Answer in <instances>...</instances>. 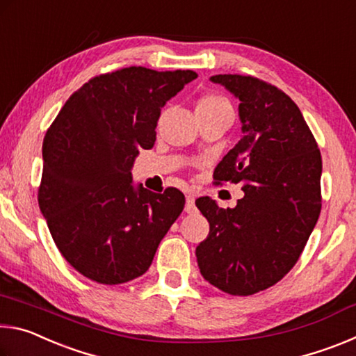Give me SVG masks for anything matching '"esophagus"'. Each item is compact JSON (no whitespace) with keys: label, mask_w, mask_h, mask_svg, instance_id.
Instances as JSON below:
<instances>
[{"label":"esophagus","mask_w":356,"mask_h":356,"mask_svg":"<svg viewBox=\"0 0 356 356\" xmlns=\"http://www.w3.org/2000/svg\"><path fill=\"white\" fill-rule=\"evenodd\" d=\"M186 204H185V212L186 213H193L196 212V206H195V195L193 193H186Z\"/></svg>","instance_id":"obj_1"}]
</instances>
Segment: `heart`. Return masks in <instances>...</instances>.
<instances>
[{
    "label": "heart",
    "instance_id": "heart-1",
    "mask_svg": "<svg viewBox=\"0 0 356 356\" xmlns=\"http://www.w3.org/2000/svg\"><path fill=\"white\" fill-rule=\"evenodd\" d=\"M229 104L226 99L220 97V95L209 94L197 102L196 111H216V110H229Z\"/></svg>",
    "mask_w": 356,
    "mask_h": 356
}]
</instances>
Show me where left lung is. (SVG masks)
<instances>
[{"label":"left lung","mask_w":356,"mask_h":356,"mask_svg":"<svg viewBox=\"0 0 356 356\" xmlns=\"http://www.w3.org/2000/svg\"><path fill=\"white\" fill-rule=\"evenodd\" d=\"M238 99L242 138L215 168V184H243L234 209L196 200L210 231L197 245L201 275L231 295H252L284 278L322 209L321 150L293 100L254 76L213 75Z\"/></svg>","instance_id":"8db88e82"}]
</instances>
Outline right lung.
Listing matches in <instances>:
<instances>
[{"instance_id": "1", "label": "right lung", "mask_w": 356, "mask_h": 356, "mask_svg": "<svg viewBox=\"0 0 356 356\" xmlns=\"http://www.w3.org/2000/svg\"><path fill=\"white\" fill-rule=\"evenodd\" d=\"M196 76L146 67L94 76L47 130L39 207L58 250L86 278L113 286L146 273L182 213V191L134 185L131 166L154 147L161 108Z\"/></svg>"}]
</instances>
